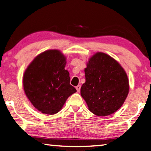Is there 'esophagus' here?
Returning <instances> with one entry per match:
<instances>
[{"label": "esophagus", "instance_id": "obj_1", "mask_svg": "<svg viewBox=\"0 0 151 151\" xmlns=\"http://www.w3.org/2000/svg\"><path fill=\"white\" fill-rule=\"evenodd\" d=\"M81 87V85H78V86H76V91H77V92H80Z\"/></svg>", "mask_w": 151, "mask_h": 151}]
</instances>
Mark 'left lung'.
Returning a JSON list of instances; mask_svg holds the SVG:
<instances>
[{"label":"left lung","instance_id":"8db88e82","mask_svg":"<svg viewBox=\"0 0 151 151\" xmlns=\"http://www.w3.org/2000/svg\"><path fill=\"white\" fill-rule=\"evenodd\" d=\"M85 73L86 81L81 94L89 111L105 116L121 108L129 94V83L124 68L115 59L96 52L88 59Z\"/></svg>","mask_w":151,"mask_h":151}]
</instances>
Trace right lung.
<instances>
[{
  "label": "right lung",
  "mask_w": 151,
  "mask_h": 151,
  "mask_svg": "<svg viewBox=\"0 0 151 151\" xmlns=\"http://www.w3.org/2000/svg\"><path fill=\"white\" fill-rule=\"evenodd\" d=\"M66 60L59 50H48L37 55L24 71L25 94L43 114L57 113L66 99L76 92L70 85L69 73L65 69Z\"/></svg>",
  "instance_id": "right-lung-1"
}]
</instances>
